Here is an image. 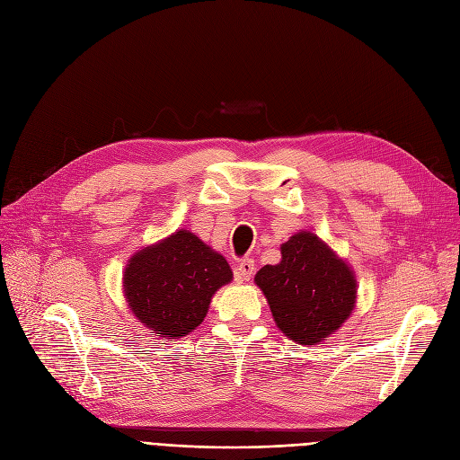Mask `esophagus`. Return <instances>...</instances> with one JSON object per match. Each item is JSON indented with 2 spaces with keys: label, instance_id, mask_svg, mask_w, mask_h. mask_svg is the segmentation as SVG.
I'll return each instance as SVG.
<instances>
[{
  "label": "esophagus",
  "instance_id": "1",
  "mask_svg": "<svg viewBox=\"0 0 460 460\" xmlns=\"http://www.w3.org/2000/svg\"><path fill=\"white\" fill-rule=\"evenodd\" d=\"M253 272H255L253 259H243V261L234 269V276L236 279H241V282H248V279H252Z\"/></svg>",
  "mask_w": 460,
  "mask_h": 460
}]
</instances>
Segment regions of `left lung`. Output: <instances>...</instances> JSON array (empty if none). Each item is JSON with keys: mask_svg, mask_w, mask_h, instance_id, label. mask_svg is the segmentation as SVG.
I'll return each mask as SVG.
<instances>
[{"mask_svg": "<svg viewBox=\"0 0 460 460\" xmlns=\"http://www.w3.org/2000/svg\"><path fill=\"white\" fill-rule=\"evenodd\" d=\"M255 284L267 296L278 329L303 346L327 341L355 308L353 270L310 231L282 244V261L265 265Z\"/></svg>", "mask_w": 460, "mask_h": 460, "instance_id": "obj_1", "label": "left lung"}]
</instances>
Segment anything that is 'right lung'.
Returning a JSON list of instances; mask_svg holds the SVG:
<instances>
[{
	"mask_svg": "<svg viewBox=\"0 0 460 460\" xmlns=\"http://www.w3.org/2000/svg\"><path fill=\"white\" fill-rule=\"evenodd\" d=\"M231 279L226 257L181 229L129 259L124 293L138 322L174 341L203 323L212 295Z\"/></svg>",
	"mask_w": 460,
	"mask_h": 460,
	"instance_id": "obj_1",
	"label": "right lung"
}]
</instances>
